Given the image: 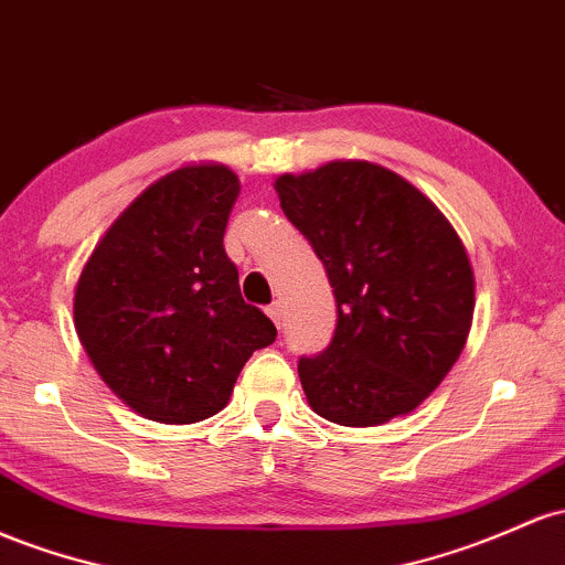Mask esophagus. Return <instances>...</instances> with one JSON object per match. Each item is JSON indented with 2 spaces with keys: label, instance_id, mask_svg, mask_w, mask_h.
<instances>
[{
  "label": "esophagus",
  "instance_id": "34e87169",
  "mask_svg": "<svg viewBox=\"0 0 565 565\" xmlns=\"http://www.w3.org/2000/svg\"><path fill=\"white\" fill-rule=\"evenodd\" d=\"M281 311H284V306H281V302H270V306H268V316H270V319L273 321H276V327H278V330H281V324H284V316H281Z\"/></svg>",
  "mask_w": 565,
  "mask_h": 565
}]
</instances>
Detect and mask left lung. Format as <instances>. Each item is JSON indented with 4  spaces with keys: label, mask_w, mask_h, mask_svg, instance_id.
Instances as JSON below:
<instances>
[{
    "label": "left lung",
    "mask_w": 565,
    "mask_h": 565,
    "mask_svg": "<svg viewBox=\"0 0 565 565\" xmlns=\"http://www.w3.org/2000/svg\"><path fill=\"white\" fill-rule=\"evenodd\" d=\"M276 192L338 302L330 345L297 362L308 405L340 426L415 411L450 373L472 324L461 238L424 192L364 160L284 173Z\"/></svg>",
    "instance_id": "1"
}]
</instances>
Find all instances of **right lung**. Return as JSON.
Masks as SVG:
<instances>
[{
  "label": "right lung",
  "instance_id": "obj_1",
  "mask_svg": "<svg viewBox=\"0 0 565 565\" xmlns=\"http://www.w3.org/2000/svg\"><path fill=\"white\" fill-rule=\"evenodd\" d=\"M225 166L158 179L104 233L74 292L93 367L126 405L160 424L212 418L276 327L241 297L225 227L238 198Z\"/></svg>",
  "mask_w": 565,
  "mask_h": 565
}]
</instances>
